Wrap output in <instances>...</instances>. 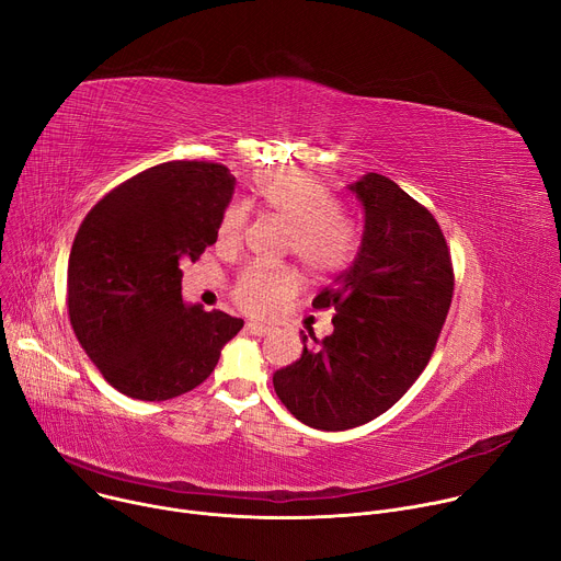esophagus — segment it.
<instances>
[{
	"label": "esophagus",
	"instance_id": "obj_1",
	"mask_svg": "<svg viewBox=\"0 0 561 561\" xmlns=\"http://www.w3.org/2000/svg\"><path fill=\"white\" fill-rule=\"evenodd\" d=\"M245 331L252 333V335L262 337V335H268V333H271V327H266V324H262V322H248V324H245Z\"/></svg>",
	"mask_w": 561,
	"mask_h": 561
}]
</instances>
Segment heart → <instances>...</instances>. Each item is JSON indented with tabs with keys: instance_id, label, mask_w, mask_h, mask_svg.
<instances>
[{
	"instance_id": "b5f03b06",
	"label": "heart",
	"mask_w": 561,
	"mask_h": 561,
	"mask_svg": "<svg viewBox=\"0 0 561 561\" xmlns=\"http://www.w3.org/2000/svg\"><path fill=\"white\" fill-rule=\"evenodd\" d=\"M254 194L262 210L288 230L290 252L311 277H327L340 271L355 245L351 224L337 215V203L313 176L279 170L254 181ZM245 213L239 206L226 210L219 226V241L234 245L241 239ZM297 290V275L288 268H245L234 284L239 307L254 316L279 309Z\"/></svg>"
}]
</instances>
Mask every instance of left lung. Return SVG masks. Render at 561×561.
<instances>
[{"label": "left lung", "mask_w": 561, "mask_h": 561, "mask_svg": "<svg viewBox=\"0 0 561 561\" xmlns=\"http://www.w3.org/2000/svg\"><path fill=\"white\" fill-rule=\"evenodd\" d=\"M346 190L363 208V241L353 264L313 299V309H335L333 333L309 346L301 331L299 360L273 374L286 410L324 432L374 421L416 382L454 290L445 237L421 203L374 172Z\"/></svg>", "instance_id": "left-lung-1"}]
</instances>
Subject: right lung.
<instances>
[{
	"instance_id": "add662e5",
	"label": "right lung",
	"mask_w": 561,
	"mask_h": 561,
	"mask_svg": "<svg viewBox=\"0 0 561 561\" xmlns=\"http://www.w3.org/2000/svg\"><path fill=\"white\" fill-rule=\"evenodd\" d=\"M237 179L228 168L172 161L112 190L84 217L69 254L76 337L121 393L161 402L206 380L241 318L203 311L181 293V262L219 234Z\"/></svg>"
}]
</instances>
